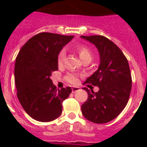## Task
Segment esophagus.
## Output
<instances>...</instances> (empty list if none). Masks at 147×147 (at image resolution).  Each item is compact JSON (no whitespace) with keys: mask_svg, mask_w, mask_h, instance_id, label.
I'll return each instance as SVG.
<instances>
[{"mask_svg":"<svg viewBox=\"0 0 147 147\" xmlns=\"http://www.w3.org/2000/svg\"><path fill=\"white\" fill-rule=\"evenodd\" d=\"M71 90H72V93H76V92H77L78 90H80V87H77V86H73Z\"/></svg>","mask_w":147,"mask_h":147,"instance_id":"1","label":"esophagus"}]
</instances>
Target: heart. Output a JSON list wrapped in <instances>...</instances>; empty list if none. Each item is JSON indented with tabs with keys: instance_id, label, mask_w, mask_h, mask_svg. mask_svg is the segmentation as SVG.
I'll return each instance as SVG.
<instances>
[{
	"instance_id": "b5f03b06",
	"label": "heart",
	"mask_w": 147,
	"mask_h": 147,
	"mask_svg": "<svg viewBox=\"0 0 147 147\" xmlns=\"http://www.w3.org/2000/svg\"><path fill=\"white\" fill-rule=\"evenodd\" d=\"M76 50L83 61H91L93 57L92 52L90 50V49L87 47L86 45H80V46L76 47ZM64 58H65V52L64 49H62L59 52L57 55V64L59 66H62L64 64ZM65 80L71 84H77L79 82V76L74 73L67 74L65 76Z\"/></svg>"
}]
</instances>
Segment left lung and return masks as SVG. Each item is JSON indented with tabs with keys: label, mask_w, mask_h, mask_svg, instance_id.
Returning <instances> with one entry per match:
<instances>
[{
	"label": "left lung",
	"mask_w": 147,
	"mask_h": 147,
	"mask_svg": "<svg viewBox=\"0 0 147 147\" xmlns=\"http://www.w3.org/2000/svg\"><path fill=\"white\" fill-rule=\"evenodd\" d=\"M93 43L100 55L98 69L84 83L99 87L88 94L81 106L83 117L96 123H108L115 119L127 104L131 90V76L126 57L111 40L102 35L81 36Z\"/></svg>",
	"instance_id": "obj_1"
}]
</instances>
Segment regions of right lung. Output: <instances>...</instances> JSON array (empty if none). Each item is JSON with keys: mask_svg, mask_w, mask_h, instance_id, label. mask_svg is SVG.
I'll list each match as a JSON object with an SVG mask.
<instances>
[{"mask_svg": "<svg viewBox=\"0 0 147 147\" xmlns=\"http://www.w3.org/2000/svg\"><path fill=\"white\" fill-rule=\"evenodd\" d=\"M73 37L39 33L22 46L16 57L17 98L25 112L38 121L49 122L60 117L62 102L71 92L70 86L57 89L50 76L58 70L59 52Z\"/></svg>", "mask_w": 147, "mask_h": 147, "instance_id": "obj_1", "label": "right lung"}]
</instances>
